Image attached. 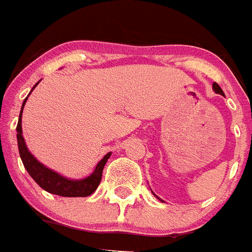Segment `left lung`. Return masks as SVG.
<instances>
[{
	"instance_id": "1",
	"label": "left lung",
	"mask_w": 252,
	"mask_h": 252,
	"mask_svg": "<svg viewBox=\"0 0 252 252\" xmlns=\"http://www.w3.org/2000/svg\"><path fill=\"white\" fill-rule=\"evenodd\" d=\"M213 90H215L216 93H220V94H223V91L221 90V87L218 86L217 83H213Z\"/></svg>"
}]
</instances>
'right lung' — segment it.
Listing matches in <instances>:
<instances>
[{
    "instance_id": "right-lung-1",
    "label": "right lung",
    "mask_w": 252,
    "mask_h": 252,
    "mask_svg": "<svg viewBox=\"0 0 252 252\" xmlns=\"http://www.w3.org/2000/svg\"><path fill=\"white\" fill-rule=\"evenodd\" d=\"M37 84H39V82L35 84L34 88ZM34 88H32V90H34ZM32 90H31V92H32ZM30 93H29V95H30ZM26 99H28V97H26L24 103H22L16 131L20 158H21L22 164H24L25 169L28 170L29 174H30V177L32 178L44 190L51 193V194L62 195V197H88V195L92 194L95 189H97V187L99 186V183H101L102 171H103V168L104 165H106L107 160L111 157V153L104 155L103 159L97 164L94 171H93L90 177H87L86 179L69 180L66 179V178L59 175L58 173H55V171L48 169L46 166H44L41 162L37 161V160L31 155L30 151L26 148L25 140L22 137L21 116L24 106H25L26 103Z\"/></svg>"
}]
</instances>
